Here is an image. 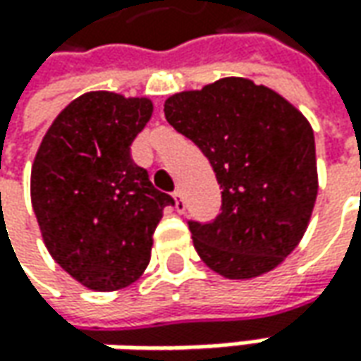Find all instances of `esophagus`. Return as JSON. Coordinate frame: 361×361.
Here are the masks:
<instances>
[{"label": "esophagus", "instance_id": "34e87169", "mask_svg": "<svg viewBox=\"0 0 361 361\" xmlns=\"http://www.w3.org/2000/svg\"><path fill=\"white\" fill-rule=\"evenodd\" d=\"M173 200H176V212H178V214H183V212H185V200H183L181 190H176V192H173Z\"/></svg>", "mask_w": 361, "mask_h": 361}]
</instances>
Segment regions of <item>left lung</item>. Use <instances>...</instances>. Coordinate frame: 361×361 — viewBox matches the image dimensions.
Wrapping results in <instances>:
<instances>
[{"label":"left lung","instance_id":"1","mask_svg":"<svg viewBox=\"0 0 361 361\" xmlns=\"http://www.w3.org/2000/svg\"><path fill=\"white\" fill-rule=\"evenodd\" d=\"M166 119L216 171L219 214L190 219L193 247L231 280L262 276L302 240L317 195L307 119L269 87L226 78L166 102Z\"/></svg>","mask_w":361,"mask_h":361}]
</instances>
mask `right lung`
Instances as JSON below:
<instances>
[{
  "label": "right lung",
  "mask_w": 361,
  "mask_h": 361,
  "mask_svg": "<svg viewBox=\"0 0 361 361\" xmlns=\"http://www.w3.org/2000/svg\"><path fill=\"white\" fill-rule=\"evenodd\" d=\"M152 102L92 92L51 123L32 168V205L51 257L97 292L137 280L152 257L161 209L173 197L149 181L131 143Z\"/></svg>",
  "instance_id": "1"
}]
</instances>
